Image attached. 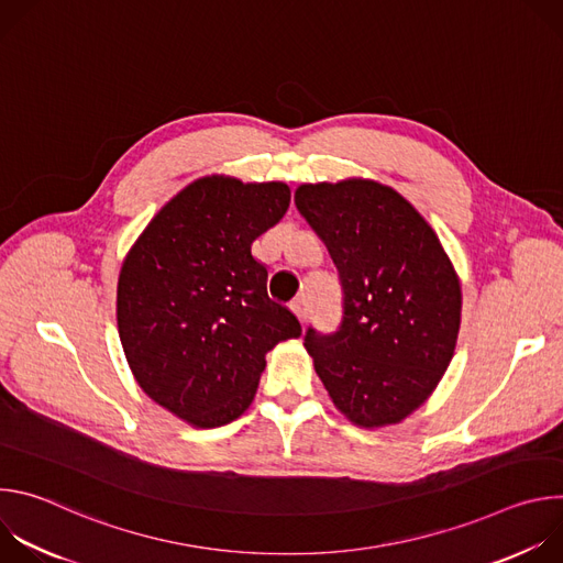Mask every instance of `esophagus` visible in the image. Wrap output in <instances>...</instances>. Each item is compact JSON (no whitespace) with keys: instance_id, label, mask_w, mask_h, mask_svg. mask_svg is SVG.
Segmentation results:
<instances>
[{"instance_id":"obj_1","label":"esophagus","mask_w":563,"mask_h":563,"mask_svg":"<svg viewBox=\"0 0 563 563\" xmlns=\"http://www.w3.org/2000/svg\"><path fill=\"white\" fill-rule=\"evenodd\" d=\"M291 311L298 316V320H300V323H305V320L309 318V302H307V298H296V300H291Z\"/></svg>"}]
</instances>
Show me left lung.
Wrapping results in <instances>:
<instances>
[{"label":"left lung","instance_id":"left-lung-1","mask_svg":"<svg viewBox=\"0 0 563 563\" xmlns=\"http://www.w3.org/2000/svg\"><path fill=\"white\" fill-rule=\"evenodd\" d=\"M294 200L343 287L339 330L305 332L316 374L354 426L400 423L426 404L454 356L459 276L434 229L387 185H300Z\"/></svg>","mask_w":563,"mask_h":563}]
</instances>
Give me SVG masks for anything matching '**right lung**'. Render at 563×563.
<instances>
[{
  "label": "right lung",
  "mask_w": 563,
  "mask_h": 563,
  "mask_svg": "<svg viewBox=\"0 0 563 563\" xmlns=\"http://www.w3.org/2000/svg\"><path fill=\"white\" fill-rule=\"evenodd\" d=\"M289 198L285 183L200 178L153 216L122 263L118 332L129 367L157 406L196 428L243 415L265 354L300 336L252 254Z\"/></svg>",
  "instance_id": "right-lung-1"
}]
</instances>
